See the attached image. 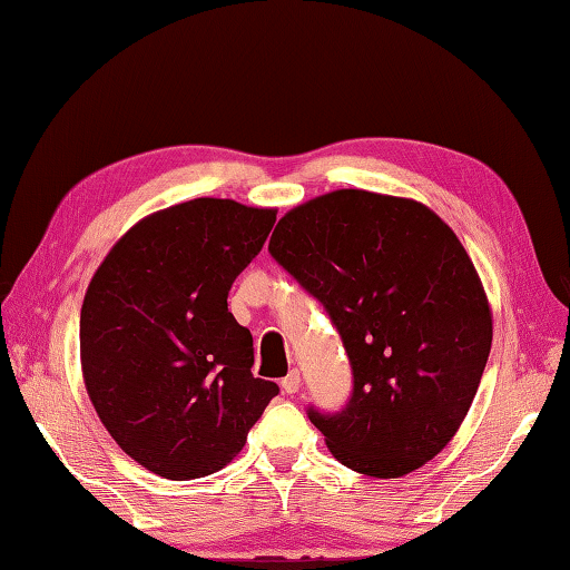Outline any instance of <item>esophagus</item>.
Here are the masks:
<instances>
[{"instance_id":"esophagus-1","label":"esophagus","mask_w":570,"mask_h":570,"mask_svg":"<svg viewBox=\"0 0 570 570\" xmlns=\"http://www.w3.org/2000/svg\"><path fill=\"white\" fill-rule=\"evenodd\" d=\"M298 387H301V375H298V371H292L282 381V390L286 395H294V393H298Z\"/></svg>"}]
</instances>
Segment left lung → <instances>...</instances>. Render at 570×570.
<instances>
[{"instance_id": "8db88e82", "label": "left lung", "mask_w": 570, "mask_h": 570, "mask_svg": "<svg viewBox=\"0 0 570 570\" xmlns=\"http://www.w3.org/2000/svg\"><path fill=\"white\" fill-rule=\"evenodd\" d=\"M269 254L321 301L353 367L341 412L308 407L331 454L395 479L448 448L492 351V311L456 234L415 199L336 189L286 212Z\"/></svg>"}]
</instances>
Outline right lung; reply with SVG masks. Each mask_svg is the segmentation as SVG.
Instances as JSON below:
<instances>
[{
    "label": "right lung",
    "mask_w": 570,
    "mask_h": 570,
    "mask_svg": "<svg viewBox=\"0 0 570 570\" xmlns=\"http://www.w3.org/2000/svg\"><path fill=\"white\" fill-rule=\"evenodd\" d=\"M276 209L197 197L130 227L81 306L88 397L118 448L175 482L217 472L278 385L252 375V333L227 296Z\"/></svg>",
    "instance_id": "right-lung-1"
}]
</instances>
